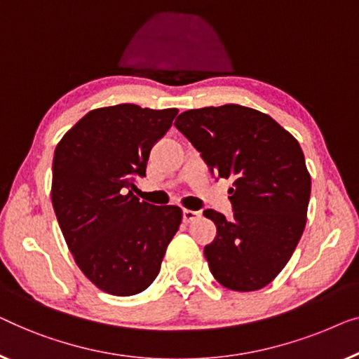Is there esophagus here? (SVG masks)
Wrapping results in <instances>:
<instances>
[{
  "label": "esophagus",
  "instance_id": "34e87169",
  "mask_svg": "<svg viewBox=\"0 0 359 359\" xmlns=\"http://www.w3.org/2000/svg\"><path fill=\"white\" fill-rule=\"evenodd\" d=\"M201 216L200 211H194V210H184V221L185 223H191V221L198 219Z\"/></svg>",
  "mask_w": 359,
  "mask_h": 359
}]
</instances>
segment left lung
Here are the masks:
<instances>
[{"instance_id": "obj_1", "label": "left lung", "mask_w": 359, "mask_h": 359, "mask_svg": "<svg viewBox=\"0 0 359 359\" xmlns=\"http://www.w3.org/2000/svg\"><path fill=\"white\" fill-rule=\"evenodd\" d=\"M174 125L211 174L234 180V216L203 213L218 231L205 247L210 271L228 290H260L285 269L306 226L311 175L299 143L266 114L237 104L187 110Z\"/></svg>"}]
</instances>
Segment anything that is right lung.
I'll use <instances>...</instances> for the list:
<instances>
[{"label":"right lung","instance_id":"obj_1","mask_svg":"<svg viewBox=\"0 0 359 359\" xmlns=\"http://www.w3.org/2000/svg\"><path fill=\"white\" fill-rule=\"evenodd\" d=\"M177 109L135 104L90 110L53 156L52 203L68 249L99 290L133 296L156 280L179 231V206H154L131 194L149 151Z\"/></svg>","mask_w":359,"mask_h":359}]
</instances>
